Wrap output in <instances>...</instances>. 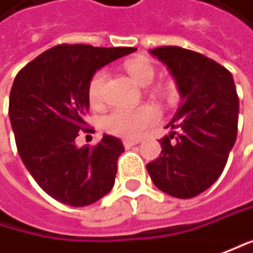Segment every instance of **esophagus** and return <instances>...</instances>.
Masks as SVG:
<instances>
[{
    "mask_svg": "<svg viewBox=\"0 0 253 253\" xmlns=\"http://www.w3.org/2000/svg\"><path fill=\"white\" fill-rule=\"evenodd\" d=\"M141 141L139 139H124V147L125 148H131V147H134L136 144H139Z\"/></svg>",
    "mask_w": 253,
    "mask_h": 253,
    "instance_id": "1",
    "label": "esophagus"
}]
</instances>
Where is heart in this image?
<instances>
[{
	"mask_svg": "<svg viewBox=\"0 0 253 253\" xmlns=\"http://www.w3.org/2000/svg\"><path fill=\"white\" fill-rule=\"evenodd\" d=\"M124 67L126 73L132 78V81L139 86H148L154 81L155 70L151 62L145 57H132L128 59ZM105 72L100 70L93 75V78L89 82L87 95L92 103H99L102 99V87L105 83ZM158 119V112L150 105H142L138 108L126 109V108H118L111 111L108 115L102 119V126L105 131L118 136L125 138H135L139 136L145 128L153 125Z\"/></svg>",
	"mask_w": 253,
	"mask_h": 253,
	"instance_id": "1",
	"label": "heart"
}]
</instances>
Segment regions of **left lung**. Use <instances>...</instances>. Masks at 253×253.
I'll return each instance as SVG.
<instances>
[{"instance_id": "8db88e82", "label": "left lung", "mask_w": 253, "mask_h": 253, "mask_svg": "<svg viewBox=\"0 0 253 253\" xmlns=\"http://www.w3.org/2000/svg\"><path fill=\"white\" fill-rule=\"evenodd\" d=\"M175 81L181 105L161 138V155L147 171L153 183L177 199L208 190L223 171L238 134L239 99L235 82L223 66L177 45L150 50ZM180 134L171 141L175 129Z\"/></svg>"}]
</instances>
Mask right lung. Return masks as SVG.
Here are the masks:
<instances>
[{"label":"right lung","instance_id":"obj_1","mask_svg":"<svg viewBox=\"0 0 253 253\" xmlns=\"http://www.w3.org/2000/svg\"><path fill=\"white\" fill-rule=\"evenodd\" d=\"M134 47L62 44L21 69L9 93V122L18 154L36 183L57 202L89 206L115 183L121 139L103 134L95 148L75 139L89 111L87 87L103 66Z\"/></svg>","mask_w":253,"mask_h":253}]
</instances>
